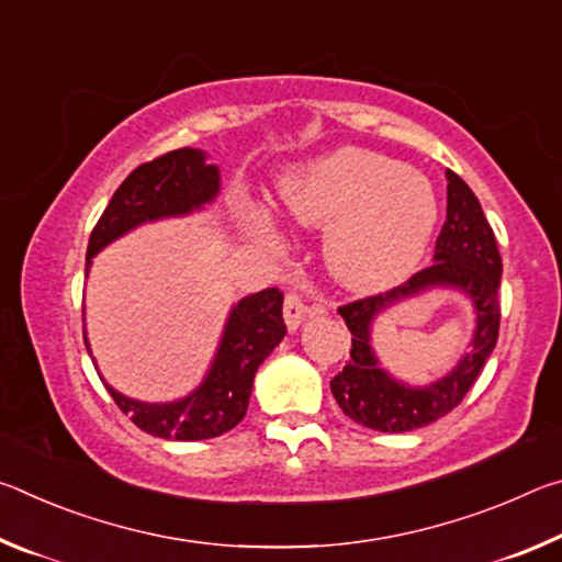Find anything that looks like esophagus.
Listing matches in <instances>:
<instances>
[{
  "label": "esophagus",
  "instance_id": "34e87169",
  "mask_svg": "<svg viewBox=\"0 0 562 562\" xmlns=\"http://www.w3.org/2000/svg\"><path fill=\"white\" fill-rule=\"evenodd\" d=\"M325 307L322 304H310L304 302L300 294L290 292L288 297H284V325H288L290 331L300 329V325L304 322V317H317V315H325Z\"/></svg>",
  "mask_w": 562,
  "mask_h": 562
}]
</instances>
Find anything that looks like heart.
Masks as SVG:
<instances>
[{
	"label": "heart",
	"instance_id": "obj_1",
	"mask_svg": "<svg viewBox=\"0 0 562 562\" xmlns=\"http://www.w3.org/2000/svg\"><path fill=\"white\" fill-rule=\"evenodd\" d=\"M282 207L292 223L327 231V270L357 292L404 282L426 258L439 225L431 180L364 148H339L294 170L282 183ZM245 225L255 240L282 250L268 207H247Z\"/></svg>",
	"mask_w": 562,
	"mask_h": 562
}]
</instances>
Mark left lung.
Returning a JSON list of instances; mask_svg holds the SVG:
<instances>
[{
  "mask_svg": "<svg viewBox=\"0 0 562 562\" xmlns=\"http://www.w3.org/2000/svg\"><path fill=\"white\" fill-rule=\"evenodd\" d=\"M446 223L429 268L384 294L339 307V315L351 331V359L329 386L341 412L367 429L404 434L434 424L461 404L496 349L503 274L496 235L473 190L453 170H446ZM434 289H449L469 299L476 327L470 347L452 372L416 387L394 378L378 361L371 331L384 311Z\"/></svg>",
  "mask_w": 562,
  "mask_h": 562,
  "instance_id": "left-lung-1",
  "label": "left lung"
}]
</instances>
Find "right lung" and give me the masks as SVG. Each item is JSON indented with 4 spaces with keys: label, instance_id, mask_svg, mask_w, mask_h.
Segmentation results:
<instances>
[{
    "label": "right lung",
    "instance_id": "right-lung-1",
    "mask_svg": "<svg viewBox=\"0 0 562 562\" xmlns=\"http://www.w3.org/2000/svg\"><path fill=\"white\" fill-rule=\"evenodd\" d=\"M217 193H221V168L207 164V154L201 148H178L138 166L119 186L93 227L87 250V274L93 258L119 237L146 223L203 211ZM284 335L288 327L282 322V292L270 288L247 294L233 304L203 382L176 402H138L99 376L113 402L131 416L140 431L168 441L215 439L243 422L255 374ZM83 341L91 357L87 327H83Z\"/></svg>",
    "mask_w": 562,
    "mask_h": 562
}]
</instances>
